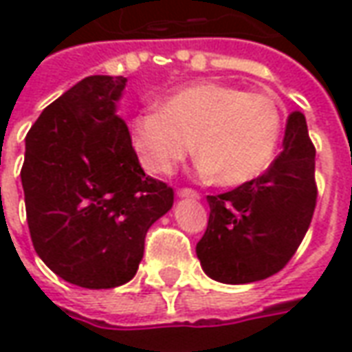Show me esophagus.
<instances>
[{"mask_svg":"<svg viewBox=\"0 0 352 352\" xmlns=\"http://www.w3.org/2000/svg\"><path fill=\"white\" fill-rule=\"evenodd\" d=\"M177 196H179V198L199 199V192L194 190V188H179V190H177Z\"/></svg>","mask_w":352,"mask_h":352,"instance_id":"34e87169","label":"esophagus"}]
</instances>
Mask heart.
I'll list each match as a JSON object with an SVG mask.
<instances>
[{"label": "heart", "instance_id": "b5f03b06", "mask_svg": "<svg viewBox=\"0 0 352 352\" xmlns=\"http://www.w3.org/2000/svg\"><path fill=\"white\" fill-rule=\"evenodd\" d=\"M283 131L277 101L221 82H196L171 94L162 111L133 118V146L148 171L166 175L192 151L224 186L249 183L272 164Z\"/></svg>", "mask_w": 352, "mask_h": 352}]
</instances>
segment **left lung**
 Returning <instances> with one entry per match:
<instances>
[{
  "label": "left lung",
  "mask_w": 352,
  "mask_h": 352,
  "mask_svg": "<svg viewBox=\"0 0 352 352\" xmlns=\"http://www.w3.org/2000/svg\"><path fill=\"white\" fill-rule=\"evenodd\" d=\"M209 221L196 254L214 280L245 285L272 277L294 256L317 206L315 145L305 116L290 113L283 151L264 173L207 196Z\"/></svg>",
  "instance_id": "8db88e82"
}]
</instances>
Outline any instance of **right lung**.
<instances>
[{
  "mask_svg": "<svg viewBox=\"0 0 352 352\" xmlns=\"http://www.w3.org/2000/svg\"><path fill=\"white\" fill-rule=\"evenodd\" d=\"M124 87V77H87L26 135L20 179L32 243L58 277L82 288L128 283L146 232L173 206V188L145 175L115 115Z\"/></svg>",
  "mask_w": 352,
  "mask_h": 352,
  "instance_id": "obj_1",
  "label": "right lung"
}]
</instances>
